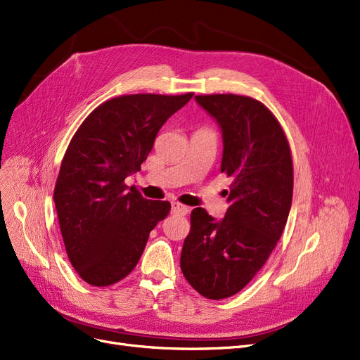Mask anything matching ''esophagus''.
<instances>
[{"instance_id":"1","label":"esophagus","mask_w":360,"mask_h":360,"mask_svg":"<svg viewBox=\"0 0 360 360\" xmlns=\"http://www.w3.org/2000/svg\"><path fill=\"white\" fill-rule=\"evenodd\" d=\"M188 207L187 206H184V205H181V203H176V202H173L172 203V214H176V215H187L188 214Z\"/></svg>"}]
</instances>
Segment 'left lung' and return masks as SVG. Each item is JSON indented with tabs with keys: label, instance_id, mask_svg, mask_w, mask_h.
<instances>
[{
	"label": "left lung",
	"instance_id": "1",
	"mask_svg": "<svg viewBox=\"0 0 360 360\" xmlns=\"http://www.w3.org/2000/svg\"><path fill=\"white\" fill-rule=\"evenodd\" d=\"M195 101L221 129V172L233 182L222 219L193 209L181 270L198 294L222 300L242 290L276 248L292 205L294 169L281 124L259 101L231 93Z\"/></svg>",
	"mask_w": 360,
	"mask_h": 360
}]
</instances>
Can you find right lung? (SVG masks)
<instances>
[{
    "label": "right lung",
    "mask_w": 360,
    "mask_h": 360,
    "mask_svg": "<svg viewBox=\"0 0 360 360\" xmlns=\"http://www.w3.org/2000/svg\"><path fill=\"white\" fill-rule=\"evenodd\" d=\"M191 98L118 96L93 110L72 136L53 198L66 254L89 285L124 278L167 217L169 202L143 198L124 179L141 170L158 130Z\"/></svg>",
    "instance_id": "add662e5"
}]
</instances>
